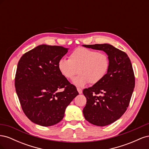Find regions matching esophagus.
<instances>
[{
  "label": "esophagus",
  "mask_w": 149,
  "mask_h": 149,
  "mask_svg": "<svg viewBox=\"0 0 149 149\" xmlns=\"http://www.w3.org/2000/svg\"><path fill=\"white\" fill-rule=\"evenodd\" d=\"M77 90H78V91L79 94H82V93H83V90H82L81 89L78 88H77Z\"/></svg>",
  "instance_id": "34e87169"
}]
</instances>
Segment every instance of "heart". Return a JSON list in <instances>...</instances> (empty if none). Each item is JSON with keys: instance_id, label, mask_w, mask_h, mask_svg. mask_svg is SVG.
<instances>
[{"instance_id": "1", "label": "heart", "mask_w": 149, "mask_h": 149, "mask_svg": "<svg viewBox=\"0 0 149 149\" xmlns=\"http://www.w3.org/2000/svg\"><path fill=\"white\" fill-rule=\"evenodd\" d=\"M110 66V61L106 53L84 47H78L70 55L69 59L61 58L58 62L60 73L67 79H72L77 73L73 84L82 88L91 83L97 84L104 78Z\"/></svg>"}]
</instances>
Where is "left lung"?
Returning a JSON list of instances; mask_svg holds the SVG:
<instances>
[{
  "mask_svg": "<svg viewBox=\"0 0 149 149\" xmlns=\"http://www.w3.org/2000/svg\"><path fill=\"white\" fill-rule=\"evenodd\" d=\"M83 46L104 52L109 58L104 78L83 91L87 101L83 111L86 120L95 125H107L119 119L129 106L135 86L131 62L125 52L110 44Z\"/></svg>",
  "mask_w": 149,
  "mask_h": 149,
  "instance_id": "8db88e82",
  "label": "left lung"
}]
</instances>
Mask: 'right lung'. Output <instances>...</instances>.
<instances>
[{
	"mask_svg": "<svg viewBox=\"0 0 149 149\" xmlns=\"http://www.w3.org/2000/svg\"><path fill=\"white\" fill-rule=\"evenodd\" d=\"M68 50L61 46L41 45L25 53L18 63L16 93L22 110L35 124L47 127L58 123L79 94L58 68V61Z\"/></svg>",
	"mask_w": 149,
	"mask_h": 149,
	"instance_id": "obj_1",
	"label": "right lung"
}]
</instances>
